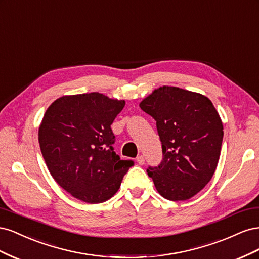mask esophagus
Returning a JSON list of instances; mask_svg holds the SVG:
<instances>
[{"mask_svg":"<svg viewBox=\"0 0 259 259\" xmlns=\"http://www.w3.org/2000/svg\"><path fill=\"white\" fill-rule=\"evenodd\" d=\"M136 161H137V163L139 164V165H143V164L145 163V158H144V155H138L137 158H136Z\"/></svg>","mask_w":259,"mask_h":259,"instance_id":"1","label":"esophagus"}]
</instances>
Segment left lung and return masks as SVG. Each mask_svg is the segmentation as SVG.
Returning <instances> with one entry per match:
<instances>
[{"label":"left lung","instance_id":"obj_1","mask_svg":"<svg viewBox=\"0 0 259 259\" xmlns=\"http://www.w3.org/2000/svg\"><path fill=\"white\" fill-rule=\"evenodd\" d=\"M156 122L163 159L149 166L156 190L170 201L192 198L208 184L217 167L223 123L211 101L174 86L154 90L139 104Z\"/></svg>","mask_w":259,"mask_h":259}]
</instances>
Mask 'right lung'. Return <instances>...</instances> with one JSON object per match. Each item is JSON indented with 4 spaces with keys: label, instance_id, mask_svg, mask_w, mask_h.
<instances>
[{
    "label": "right lung",
    "instance_id": "1",
    "mask_svg": "<svg viewBox=\"0 0 259 259\" xmlns=\"http://www.w3.org/2000/svg\"><path fill=\"white\" fill-rule=\"evenodd\" d=\"M124 100L100 93L56 99L38 128V143L51 175L72 197L103 203L116 193L124 175L134 165L114 152L111 130Z\"/></svg>",
    "mask_w": 259,
    "mask_h": 259
}]
</instances>
